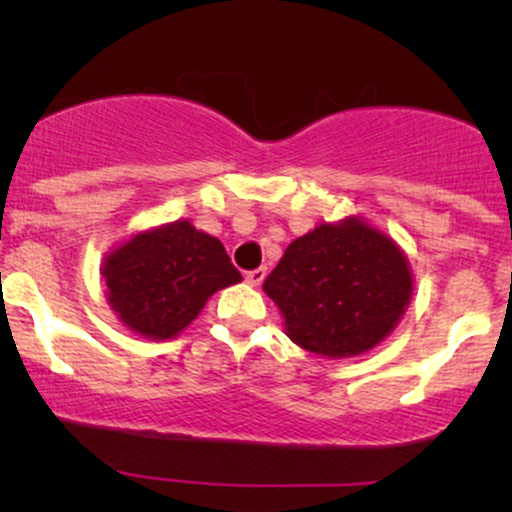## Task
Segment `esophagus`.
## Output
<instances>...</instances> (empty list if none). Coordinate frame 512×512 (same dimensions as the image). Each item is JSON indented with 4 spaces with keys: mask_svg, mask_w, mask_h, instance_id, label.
Masks as SVG:
<instances>
[{
    "mask_svg": "<svg viewBox=\"0 0 512 512\" xmlns=\"http://www.w3.org/2000/svg\"><path fill=\"white\" fill-rule=\"evenodd\" d=\"M264 276H267V269L260 267V269H252V272L245 274V281H248L250 286H260L264 281Z\"/></svg>",
    "mask_w": 512,
    "mask_h": 512,
    "instance_id": "obj_1",
    "label": "esophagus"
}]
</instances>
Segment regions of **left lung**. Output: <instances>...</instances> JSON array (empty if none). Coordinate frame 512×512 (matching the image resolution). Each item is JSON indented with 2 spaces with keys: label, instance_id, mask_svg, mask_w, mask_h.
I'll use <instances>...</instances> for the list:
<instances>
[{
  "label": "left lung",
  "instance_id": "1",
  "mask_svg": "<svg viewBox=\"0 0 512 512\" xmlns=\"http://www.w3.org/2000/svg\"><path fill=\"white\" fill-rule=\"evenodd\" d=\"M414 281L390 236L349 216L320 223L286 248L264 293L279 305L286 334L313 354L370 351L397 327Z\"/></svg>",
  "mask_w": 512,
  "mask_h": 512
}]
</instances>
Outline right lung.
I'll use <instances>...</instances> for the list:
<instances>
[{"label": "right lung", "mask_w": 512, "mask_h": 512, "mask_svg": "<svg viewBox=\"0 0 512 512\" xmlns=\"http://www.w3.org/2000/svg\"><path fill=\"white\" fill-rule=\"evenodd\" d=\"M101 272L122 325L149 339L178 337L209 296L243 279L221 240L185 219L132 236Z\"/></svg>", "instance_id": "obj_1"}]
</instances>
